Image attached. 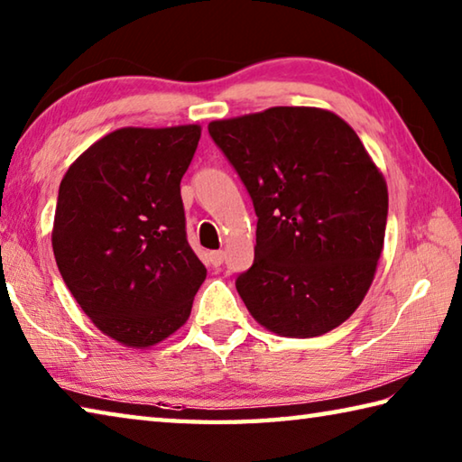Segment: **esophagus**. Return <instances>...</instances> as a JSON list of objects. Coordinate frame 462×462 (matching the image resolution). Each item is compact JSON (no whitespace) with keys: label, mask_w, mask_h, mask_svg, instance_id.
<instances>
[{"label":"esophagus","mask_w":462,"mask_h":462,"mask_svg":"<svg viewBox=\"0 0 462 462\" xmlns=\"http://www.w3.org/2000/svg\"><path fill=\"white\" fill-rule=\"evenodd\" d=\"M224 250H214V253H209V261H212L214 267H220V264L224 263Z\"/></svg>","instance_id":"1"}]
</instances>
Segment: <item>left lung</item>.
<instances>
[{"mask_svg": "<svg viewBox=\"0 0 462 462\" xmlns=\"http://www.w3.org/2000/svg\"><path fill=\"white\" fill-rule=\"evenodd\" d=\"M253 198L254 263L236 289L256 322L287 338L338 328L377 273L385 177L330 109L277 106L209 122Z\"/></svg>", "mask_w": 462, "mask_h": 462, "instance_id": "left-lung-1", "label": "left lung"}]
</instances>
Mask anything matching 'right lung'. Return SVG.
Returning a JSON list of instances; mask_svg holds the SVG:
<instances>
[{"label":"right lung","instance_id":"add662e5","mask_svg":"<svg viewBox=\"0 0 462 462\" xmlns=\"http://www.w3.org/2000/svg\"><path fill=\"white\" fill-rule=\"evenodd\" d=\"M199 136V124L114 130L60 181L52 250L62 281L97 330L128 348L175 334L206 279L179 187Z\"/></svg>","mask_w":462,"mask_h":462}]
</instances>
